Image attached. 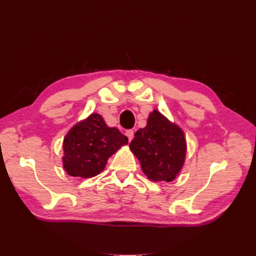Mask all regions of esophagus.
I'll return each instance as SVG.
<instances>
[{"label":"esophagus","mask_w":256,"mask_h":256,"mask_svg":"<svg viewBox=\"0 0 256 256\" xmlns=\"http://www.w3.org/2000/svg\"><path fill=\"white\" fill-rule=\"evenodd\" d=\"M126 136H128V140H129V142H130V141L134 138V130H127V131H126Z\"/></svg>","instance_id":"1"}]
</instances>
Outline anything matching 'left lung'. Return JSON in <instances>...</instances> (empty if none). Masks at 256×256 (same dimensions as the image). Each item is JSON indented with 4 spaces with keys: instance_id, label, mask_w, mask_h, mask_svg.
Wrapping results in <instances>:
<instances>
[{
    "instance_id": "left-lung-1",
    "label": "left lung",
    "mask_w": 256,
    "mask_h": 256,
    "mask_svg": "<svg viewBox=\"0 0 256 256\" xmlns=\"http://www.w3.org/2000/svg\"><path fill=\"white\" fill-rule=\"evenodd\" d=\"M129 147L144 174L154 182L175 180L187 150L184 131L157 110L150 114L146 127L136 131Z\"/></svg>"
}]
</instances>
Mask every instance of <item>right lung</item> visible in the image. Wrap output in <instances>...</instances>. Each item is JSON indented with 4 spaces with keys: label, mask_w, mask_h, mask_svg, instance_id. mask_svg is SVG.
I'll return each instance as SVG.
<instances>
[{
    "label": "right lung",
    "mask_w": 256,
    "mask_h": 256,
    "mask_svg": "<svg viewBox=\"0 0 256 256\" xmlns=\"http://www.w3.org/2000/svg\"><path fill=\"white\" fill-rule=\"evenodd\" d=\"M128 138L108 127L102 115L90 114L68 131L63 142V166L68 175L90 178L102 172L106 161Z\"/></svg>",
    "instance_id": "1"
}]
</instances>
